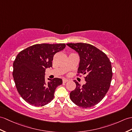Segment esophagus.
Segmentation results:
<instances>
[{
  "label": "esophagus",
  "instance_id": "34e87169",
  "mask_svg": "<svg viewBox=\"0 0 132 132\" xmlns=\"http://www.w3.org/2000/svg\"><path fill=\"white\" fill-rule=\"evenodd\" d=\"M62 81L63 82H64V83H65V82L69 81V80H67V79H63L62 80Z\"/></svg>",
  "mask_w": 132,
  "mask_h": 132
}]
</instances>
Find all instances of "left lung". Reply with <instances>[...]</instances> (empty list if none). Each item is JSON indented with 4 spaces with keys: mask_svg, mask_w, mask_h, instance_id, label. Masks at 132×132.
Segmentation results:
<instances>
[{
    "mask_svg": "<svg viewBox=\"0 0 132 132\" xmlns=\"http://www.w3.org/2000/svg\"><path fill=\"white\" fill-rule=\"evenodd\" d=\"M67 45L80 57L78 72L86 75L84 85L74 80L76 88L70 93V99L80 108H91L98 103L109 89L112 77L111 62L105 53L91 44L78 43Z\"/></svg>",
    "mask_w": 132,
    "mask_h": 132,
    "instance_id": "obj_1",
    "label": "left lung"
}]
</instances>
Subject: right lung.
<instances>
[{"label":"right lung","mask_w":132,"mask_h":132,"mask_svg":"<svg viewBox=\"0 0 132 132\" xmlns=\"http://www.w3.org/2000/svg\"><path fill=\"white\" fill-rule=\"evenodd\" d=\"M65 47L64 43L35 44L17 55L13 64V77L18 93L30 105L42 107L53 100L55 90L62 84V80L48 79L47 83L45 69L52 67L54 55Z\"/></svg>","instance_id":"obj_1"}]
</instances>
